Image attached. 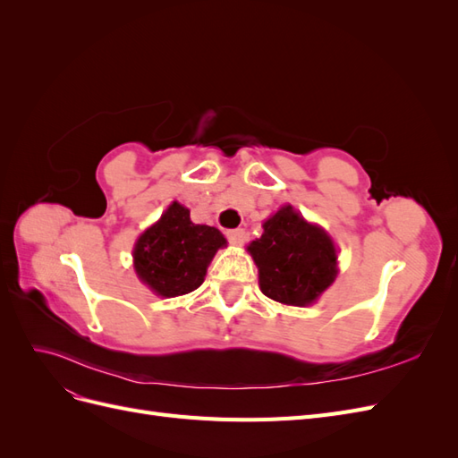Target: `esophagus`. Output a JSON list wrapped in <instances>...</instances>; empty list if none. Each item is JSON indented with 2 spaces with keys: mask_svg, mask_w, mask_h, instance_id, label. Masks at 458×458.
Masks as SVG:
<instances>
[{
  "mask_svg": "<svg viewBox=\"0 0 458 458\" xmlns=\"http://www.w3.org/2000/svg\"><path fill=\"white\" fill-rule=\"evenodd\" d=\"M227 241L234 246H241L246 241V231L244 229H229L227 231Z\"/></svg>",
  "mask_w": 458,
  "mask_h": 458,
  "instance_id": "34e87169",
  "label": "esophagus"
}]
</instances>
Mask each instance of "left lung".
Instances as JSON below:
<instances>
[{
    "mask_svg": "<svg viewBox=\"0 0 458 458\" xmlns=\"http://www.w3.org/2000/svg\"><path fill=\"white\" fill-rule=\"evenodd\" d=\"M248 252L259 271V288L286 306H308L336 279V248L328 234L283 206L263 224Z\"/></svg>",
    "mask_w": 458,
    "mask_h": 458,
    "instance_id": "left-lung-1",
    "label": "left lung"
}]
</instances>
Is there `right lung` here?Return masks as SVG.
I'll list each match as a JSON object with an SVG mask.
<instances>
[{
  "label": "right lung",
  "mask_w": 458,
  "mask_h": 458,
  "mask_svg": "<svg viewBox=\"0 0 458 458\" xmlns=\"http://www.w3.org/2000/svg\"><path fill=\"white\" fill-rule=\"evenodd\" d=\"M225 244L216 227L192 224L187 208L174 202L137 241L135 271L158 296L189 294L202 284L208 263Z\"/></svg>",
  "instance_id": "obj_1"
}]
</instances>
